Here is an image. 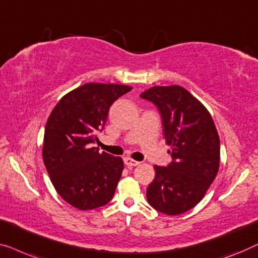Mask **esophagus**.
<instances>
[{
    "instance_id": "obj_1",
    "label": "esophagus",
    "mask_w": 258,
    "mask_h": 258,
    "mask_svg": "<svg viewBox=\"0 0 258 258\" xmlns=\"http://www.w3.org/2000/svg\"><path fill=\"white\" fill-rule=\"evenodd\" d=\"M124 162H125V165L127 166V167H134V166L140 165L139 161L133 160V159H131V158H125V159H124Z\"/></svg>"
}]
</instances>
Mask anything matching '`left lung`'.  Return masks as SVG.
Listing matches in <instances>:
<instances>
[{"label": "left lung", "instance_id": "1", "mask_svg": "<svg viewBox=\"0 0 258 258\" xmlns=\"http://www.w3.org/2000/svg\"><path fill=\"white\" fill-rule=\"evenodd\" d=\"M160 111L173 161L154 166L147 201L158 212L179 215L198 205L217 175L220 137L205 105L180 85L153 86L140 94Z\"/></svg>", "mask_w": 258, "mask_h": 258}]
</instances>
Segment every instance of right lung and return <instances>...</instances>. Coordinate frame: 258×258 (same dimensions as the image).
I'll list each match as a JSON object with an SVG mask.
<instances>
[{
    "label": "right lung",
    "instance_id": "right-lung-1",
    "mask_svg": "<svg viewBox=\"0 0 258 258\" xmlns=\"http://www.w3.org/2000/svg\"><path fill=\"white\" fill-rule=\"evenodd\" d=\"M131 90L121 84L88 83L61 97L49 115L43 161L57 193L75 208L94 209L113 198L124 161L99 153L92 144L111 105Z\"/></svg>",
    "mask_w": 258,
    "mask_h": 258
}]
</instances>
